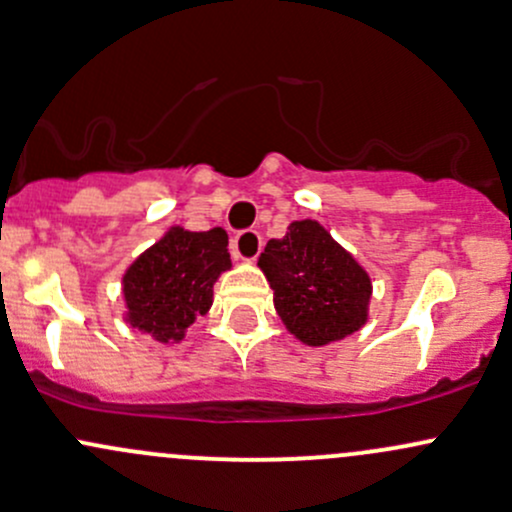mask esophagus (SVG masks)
Instances as JSON below:
<instances>
[{
    "label": "esophagus",
    "instance_id": "1",
    "mask_svg": "<svg viewBox=\"0 0 512 512\" xmlns=\"http://www.w3.org/2000/svg\"><path fill=\"white\" fill-rule=\"evenodd\" d=\"M232 249L236 258H244V261H254L261 254V234L256 229H244L232 239Z\"/></svg>",
    "mask_w": 512,
    "mask_h": 512
}]
</instances>
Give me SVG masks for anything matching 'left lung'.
Instances as JSON below:
<instances>
[{"label":"left lung","mask_w":512,"mask_h":512,"mask_svg":"<svg viewBox=\"0 0 512 512\" xmlns=\"http://www.w3.org/2000/svg\"><path fill=\"white\" fill-rule=\"evenodd\" d=\"M258 266L285 327L310 346L344 339L366 322L371 280L317 222L302 219L271 239Z\"/></svg>","instance_id":"obj_1"}]
</instances>
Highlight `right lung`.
<instances>
[{"instance_id":"1","label":"right lung","mask_w":512,"mask_h":512,"mask_svg":"<svg viewBox=\"0 0 512 512\" xmlns=\"http://www.w3.org/2000/svg\"><path fill=\"white\" fill-rule=\"evenodd\" d=\"M227 232L170 229L124 276V298L134 327L158 342H180L195 317L212 305L214 280L232 266Z\"/></svg>"}]
</instances>
